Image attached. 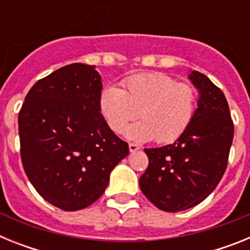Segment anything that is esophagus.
<instances>
[{"label": "esophagus", "mask_w": 250, "mask_h": 250, "mask_svg": "<svg viewBox=\"0 0 250 250\" xmlns=\"http://www.w3.org/2000/svg\"><path fill=\"white\" fill-rule=\"evenodd\" d=\"M139 149H140V146H139V145H136V144H129V150H130V152H135V151H138Z\"/></svg>", "instance_id": "obj_1"}]
</instances>
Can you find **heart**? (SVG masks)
Instances as JSON below:
<instances>
[{
	"mask_svg": "<svg viewBox=\"0 0 250 250\" xmlns=\"http://www.w3.org/2000/svg\"><path fill=\"white\" fill-rule=\"evenodd\" d=\"M124 87L111 85L101 90L99 111L107 126L119 134L138 116L139 110L141 120L124 131L130 140L171 143L188 129L195 115V87L167 74L134 75L124 81Z\"/></svg>",
	"mask_w": 250,
	"mask_h": 250,
	"instance_id": "heart-1",
	"label": "heart"
}]
</instances>
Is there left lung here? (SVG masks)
<instances>
[{
	"instance_id": "8db88e82",
	"label": "left lung",
	"mask_w": 250,
	"mask_h": 250,
	"mask_svg": "<svg viewBox=\"0 0 250 250\" xmlns=\"http://www.w3.org/2000/svg\"><path fill=\"white\" fill-rule=\"evenodd\" d=\"M188 77L199 94L193 120L173 144L145 149L149 165L139 179L147 199L171 213L195 207L215 189L227 169L234 136L222 90L199 71Z\"/></svg>"
}]
</instances>
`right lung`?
Wrapping results in <instances>:
<instances>
[{
    "label": "right lung",
    "instance_id": "right-lung-1",
    "mask_svg": "<svg viewBox=\"0 0 250 250\" xmlns=\"http://www.w3.org/2000/svg\"><path fill=\"white\" fill-rule=\"evenodd\" d=\"M101 76L71 63L37 81L19 114L21 160L28 180L50 204L80 210L98 200L112 169L129 155L99 111Z\"/></svg>",
    "mask_w": 250,
    "mask_h": 250
}]
</instances>
